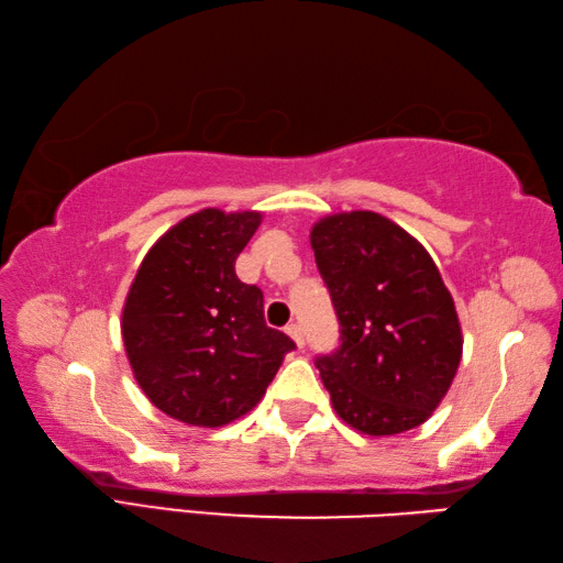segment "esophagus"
<instances>
[{"label":"esophagus","mask_w":563,"mask_h":563,"mask_svg":"<svg viewBox=\"0 0 563 563\" xmlns=\"http://www.w3.org/2000/svg\"><path fill=\"white\" fill-rule=\"evenodd\" d=\"M287 333H289V336L294 339V343H297L299 349H303V331H301L299 323H289V327H287Z\"/></svg>","instance_id":"obj_1"}]
</instances>
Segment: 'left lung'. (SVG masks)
Listing matches in <instances>:
<instances>
[{
    "mask_svg": "<svg viewBox=\"0 0 563 563\" xmlns=\"http://www.w3.org/2000/svg\"><path fill=\"white\" fill-rule=\"evenodd\" d=\"M341 346L317 358L333 410L366 435H398L440 406L462 358V331L435 262L416 236L368 210L313 224Z\"/></svg>",
    "mask_w": 563,
    "mask_h": 563,
    "instance_id": "1",
    "label": "left lung"
}]
</instances>
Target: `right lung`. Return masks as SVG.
Returning a JSON list of instances; mask_svg holds the SVG:
<instances>
[{
	"label": "right lung",
	"mask_w": 563,
	"mask_h": 563,
	"mask_svg": "<svg viewBox=\"0 0 563 563\" xmlns=\"http://www.w3.org/2000/svg\"><path fill=\"white\" fill-rule=\"evenodd\" d=\"M262 212L214 207L170 227L137 266L123 307L133 376L157 410L187 426L222 428L262 400L287 333L264 321V297L234 262Z\"/></svg>",
	"instance_id": "obj_1"
}]
</instances>
